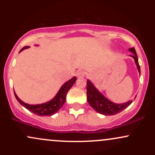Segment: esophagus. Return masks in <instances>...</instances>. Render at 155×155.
Returning <instances> with one entry per match:
<instances>
[{
    "label": "esophagus",
    "mask_w": 155,
    "mask_h": 155,
    "mask_svg": "<svg viewBox=\"0 0 155 155\" xmlns=\"http://www.w3.org/2000/svg\"><path fill=\"white\" fill-rule=\"evenodd\" d=\"M76 76H77V77H79V78L83 77V76H84V71L82 70H81V69H79V70L76 71Z\"/></svg>",
    "instance_id": "1"
}]
</instances>
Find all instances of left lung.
<instances>
[{
	"instance_id": "1",
	"label": "left lung",
	"mask_w": 155,
	"mask_h": 155,
	"mask_svg": "<svg viewBox=\"0 0 155 155\" xmlns=\"http://www.w3.org/2000/svg\"><path fill=\"white\" fill-rule=\"evenodd\" d=\"M129 50L133 53L130 56L134 58L138 71L140 73V65L138 64V56H137L136 50L133 47L129 49ZM87 96L89 104L91 106V107L93 108L97 112L101 114L106 115V116L114 115L120 113L123 111L124 108L128 107L133 102L132 101H129L128 102L122 104H114L111 101L106 98L104 95H101L90 81H87Z\"/></svg>"
}]
</instances>
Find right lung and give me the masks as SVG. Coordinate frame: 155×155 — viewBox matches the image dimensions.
<instances>
[{
  "instance_id": "right-lung-1",
  "label": "right lung",
  "mask_w": 155,
  "mask_h": 155,
  "mask_svg": "<svg viewBox=\"0 0 155 155\" xmlns=\"http://www.w3.org/2000/svg\"><path fill=\"white\" fill-rule=\"evenodd\" d=\"M28 47H29V46L24 47L22 49H21L20 51H22L23 49H27V48ZM76 80V77L74 76V77H73L71 79H70L69 81H68L67 82H65L63 86L61 87L59 92H58L57 95L55 96L52 100L43 104L30 105L25 104V103L23 102V101H21L20 99L17 97V95H16L15 92V95L19 104L24 106V107L27 108L28 110L33 112L35 114L38 115V116H51V115L54 114L56 112L59 111L60 108H62V106H63L64 103L65 102V100H66V95L68 92V90L71 88V87L74 85V84L75 83Z\"/></svg>"
}]
</instances>
